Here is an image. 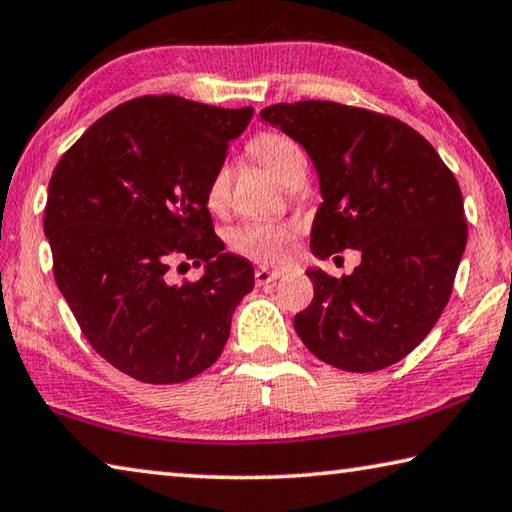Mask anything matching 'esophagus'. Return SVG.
<instances>
[{
	"mask_svg": "<svg viewBox=\"0 0 512 512\" xmlns=\"http://www.w3.org/2000/svg\"><path fill=\"white\" fill-rule=\"evenodd\" d=\"M279 276H281L279 270H267V267H261V270H256L254 279H256V285H270L279 279Z\"/></svg>",
	"mask_w": 512,
	"mask_h": 512,
	"instance_id": "obj_1",
	"label": "esophagus"
}]
</instances>
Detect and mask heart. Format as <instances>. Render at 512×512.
Here are the masks:
<instances>
[{
	"label": "heart",
	"mask_w": 512,
	"mask_h": 512,
	"mask_svg": "<svg viewBox=\"0 0 512 512\" xmlns=\"http://www.w3.org/2000/svg\"><path fill=\"white\" fill-rule=\"evenodd\" d=\"M249 150L258 164L270 170L283 184H288L297 170L306 168V159H303V152L299 150L297 143L290 141L288 137H281V134H258L249 143ZM227 195L229 170L222 166L215 170L213 177L209 179V186H206V206L213 211L222 209L224 202H227ZM231 242L233 249H238L240 254L254 258L258 263L274 265L281 263L285 254H288L292 231L285 227H270V224H247V227L233 233Z\"/></svg>",
	"instance_id": "heart-1"
}]
</instances>
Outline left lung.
I'll use <instances>...</instances> for the list:
<instances>
[{"mask_svg":"<svg viewBox=\"0 0 512 512\" xmlns=\"http://www.w3.org/2000/svg\"><path fill=\"white\" fill-rule=\"evenodd\" d=\"M261 119L301 143L317 168L324 202L312 254H362L342 279L306 272L315 299L294 330L335 369H387L423 342L450 301L468 242L456 177L423 134L387 114L299 101L265 107Z\"/></svg>","mask_w":512,"mask_h":512,"instance_id":"8db88e82","label":"left lung"}]
</instances>
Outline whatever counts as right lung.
Wrapping results in <instances>:
<instances>
[{"mask_svg": "<svg viewBox=\"0 0 512 512\" xmlns=\"http://www.w3.org/2000/svg\"><path fill=\"white\" fill-rule=\"evenodd\" d=\"M254 107L141 96L101 116L58 161L44 236L53 276L94 351L134 380L175 384L218 360L254 267L224 251L206 186ZM188 257L200 282L167 283Z\"/></svg>", "mask_w": 512, "mask_h": 512, "instance_id": "obj_1", "label": "right lung"}]
</instances>
